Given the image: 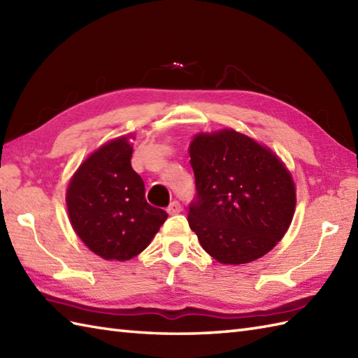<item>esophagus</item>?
<instances>
[{"instance_id": "esophagus-1", "label": "esophagus", "mask_w": 358, "mask_h": 358, "mask_svg": "<svg viewBox=\"0 0 358 358\" xmlns=\"http://www.w3.org/2000/svg\"><path fill=\"white\" fill-rule=\"evenodd\" d=\"M167 212H169L171 215H175V214H180L181 212V204L178 201H172L169 204V208H167Z\"/></svg>"}]
</instances>
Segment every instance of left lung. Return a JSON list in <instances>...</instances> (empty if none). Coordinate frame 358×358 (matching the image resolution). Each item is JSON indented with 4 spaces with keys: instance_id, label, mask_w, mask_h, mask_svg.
Instances as JSON below:
<instances>
[{
    "instance_id": "obj_1",
    "label": "left lung",
    "mask_w": 358,
    "mask_h": 358,
    "mask_svg": "<svg viewBox=\"0 0 358 358\" xmlns=\"http://www.w3.org/2000/svg\"><path fill=\"white\" fill-rule=\"evenodd\" d=\"M196 199L189 227L222 264H246L277 246L292 223L296 189L283 159L234 131L199 132L189 144Z\"/></svg>"
}]
</instances>
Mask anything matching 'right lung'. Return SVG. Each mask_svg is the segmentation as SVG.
<instances>
[{
    "label": "right lung",
    "instance_id": "1",
    "mask_svg": "<svg viewBox=\"0 0 358 358\" xmlns=\"http://www.w3.org/2000/svg\"><path fill=\"white\" fill-rule=\"evenodd\" d=\"M135 135L101 144L67 183L66 206L75 234L104 260L127 262L146 249L166 222L152 208L144 183L131 166Z\"/></svg>",
    "mask_w": 358,
    "mask_h": 358
}]
</instances>
